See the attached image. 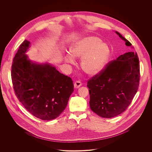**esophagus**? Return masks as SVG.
Wrapping results in <instances>:
<instances>
[{
    "label": "esophagus",
    "mask_w": 152,
    "mask_h": 152,
    "mask_svg": "<svg viewBox=\"0 0 152 152\" xmlns=\"http://www.w3.org/2000/svg\"><path fill=\"white\" fill-rule=\"evenodd\" d=\"M81 85H82V84H81V81H76L74 84V86L75 88H78L81 87Z\"/></svg>",
    "instance_id": "esophagus-1"
}]
</instances>
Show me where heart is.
<instances>
[{
    "label": "heart",
    "mask_w": 152,
    "mask_h": 152,
    "mask_svg": "<svg viewBox=\"0 0 152 152\" xmlns=\"http://www.w3.org/2000/svg\"><path fill=\"white\" fill-rule=\"evenodd\" d=\"M101 42L97 37L87 36L75 41L69 47L70 53L73 57L82 58L81 68L88 75L99 73L108 62L110 50L107 44ZM72 56L66 54L65 61L73 64L74 59Z\"/></svg>",
    "instance_id": "obj_1"
}]
</instances>
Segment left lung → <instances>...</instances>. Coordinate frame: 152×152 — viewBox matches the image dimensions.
<instances>
[{
    "mask_svg": "<svg viewBox=\"0 0 152 152\" xmlns=\"http://www.w3.org/2000/svg\"><path fill=\"white\" fill-rule=\"evenodd\" d=\"M116 33L132 44L119 33ZM140 81V65L136 53L128 52L109 61L87 82L91 110L98 116L111 118L124 112L136 94Z\"/></svg>",
    "mask_w": 152,
    "mask_h": 152,
    "instance_id": "1",
    "label": "left lung"
}]
</instances>
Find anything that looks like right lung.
I'll return each instance as SVG.
<instances>
[{"mask_svg": "<svg viewBox=\"0 0 152 152\" xmlns=\"http://www.w3.org/2000/svg\"><path fill=\"white\" fill-rule=\"evenodd\" d=\"M30 42L25 40L12 65L15 93L31 115L44 121L57 118L65 109L74 91L71 78L48 64L33 63L25 54Z\"/></svg>", "mask_w": 152, "mask_h": 152, "instance_id": "right-lung-1", "label": "right lung"}]
</instances>
